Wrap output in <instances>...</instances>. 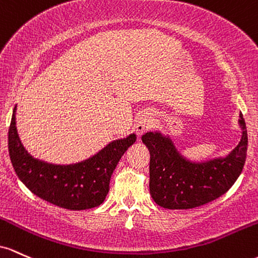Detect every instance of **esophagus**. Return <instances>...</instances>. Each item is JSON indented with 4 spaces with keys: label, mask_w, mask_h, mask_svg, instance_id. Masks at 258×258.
Returning <instances> with one entry per match:
<instances>
[{
    "label": "esophagus",
    "mask_w": 258,
    "mask_h": 258,
    "mask_svg": "<svg viewBox=\"0 0 258 258\" xmlns=\"http://www.w3.org/2000/svg\"><path fill=\"white\" fill-rule=\"evenodd\" d=\"M150 125V119L147 117H143L138 120L137 125H135V129H137L138 134H143V133L149 128Z\"/></svg>",
    "instance_id": "obj_1"
}]
</instances>
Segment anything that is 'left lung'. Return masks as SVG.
Masks as SVG:
<instances>
[{"instance_id":"8db88e82","label":"left lung","mask_w":258,"mask_h":258,"mask_svg":"<svg viewBox=\"0 0 258 258\" xmlns=\"http://www.w3.org/2000/svg\"><path fill=\"white\" fill-rule=\"evenodd\" d=\"M242 135L227 157L191 162L183 157L168 137L158 132L143 135L150 150V194L158 206L189 210L218 199L233 186L244 168L247 152V130L242 114Z\"/></svg>"}]
</instances>
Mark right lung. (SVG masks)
Here are the masks:
<instances>
[{
    "instance_id": "obj_1",
    "label": "right lung",
    "mask_w": 258,
    "mask_h": 258,
    "mask_svg": "<svg viewBox=\"0 0 258 258\" xmlns=\"http://www.w3.org/2000/svg\"><path fill=\"white\" fill-rule=\"evenodd\" d=\"M137 140L135 134L112 141L80 163L59 166L33 158L20 143L16 126V107L8 130L11 162L22 183L40 199L72 211L100 206L109 190L118 162Z\"/></svg>"
}]
</instances>
